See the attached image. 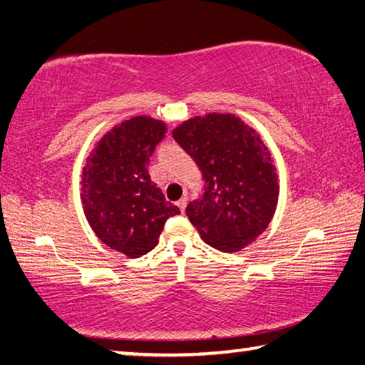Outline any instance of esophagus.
Returning a JSON list of instances; mask_svg holds the SVG:
<instances>
[{"label":"esophagus","mask_w":365,"mask_h":365,"mask_svg":"<svg viewBox=\"0 0 365 365\" xmlns=\"http://www.w3.org/2000/svg\"><path fill=\"white\" fill-rule=\"evenodd\" d=\"M187 202H188V200H187V197H180V200H178L177 201V206H178V209H180V211L183 212L185 211V207H187Z\"/></svg>","instance_id":"1"}]
</instances>
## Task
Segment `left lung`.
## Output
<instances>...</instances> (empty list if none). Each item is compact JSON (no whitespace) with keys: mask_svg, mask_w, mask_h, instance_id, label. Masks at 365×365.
<instances>
[{"mask_svg":"<svg viewBox=\"0 0 365 365\" xmlns=\"http://www.w3.org/2000/svg\"><path fill=\"white\" fill-rule=\"evenodd\" d=\"M172 137L195 160L202 190L187 206L191 224L212 248L237 252L270 224L279 182L267 148L232 114L193 117Z\"/></svg>","mask_w":365,"mask_h":365,"instance_id":"left-lung-1","label":"left lung"}]
</instances>
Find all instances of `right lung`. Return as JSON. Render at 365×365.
<instances>
[{
    "label": "right lung",
    "instance_id": "right-lung-1",
    "mask_svg": "<svg viewBox=\"0 0 365 365\" xmlns=\"http://www.w3.org/2000/svg\"><path fill=\"white\" fill-rule=\"evenodd\" d=\"M164 137L160 120L133 117L104 135L83 169L86 219L104 245L128 257L150 252L168 219L180 214L148 172L154 148Z\"/></svg>",
    "mask_w": 365,
    "mask_h": 365
}]
</instances>
